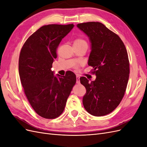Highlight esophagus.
<instances>
[{
	"instance_id": "1",
	"label": "esophagus",
	"mask_w": 147,
	"mask_h": 147,
	"mask_svg": "<svg viewBox=\"0 0 147 147\" xmlns=\"http://www.w3.org/2000/svg\"><path fill=\"white\" fill-rule=\"evenodd\" d=\"M76 83H77V84H80V77L79 76H77V82H76Z\"/></svg>"
}]
</instances>
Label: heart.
<instances>
[{
    "label": "heart",
    "mask_w": 147,
    "mask_h": 147,
    "mask_svg": "<svg viewBox=\"0 0 147 147\" xmlns=\"http://www.w3.org/2000/svg\"><path fill=\"white\" fill-rule=\"evenodd\" d=\"M82 44H86L87 45L86 42L83 38H77L74 41V45H82Z\"/></svg>",
    "instance_id": "b5f03b06"
}]
</instances>
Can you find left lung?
I'll use <instances>...</instances> for the list:
<instances>
[{"label": "left lung", "instance_id": "8db88e82", "mask_svg": "<svg viewBox=\"0 0 147 147\" xmlns=\"http://www.w3.org/2000/svg\"><path fill=\"white\" fill-rule=\"evenodd\" d=\"M91 43L88 65L96 75L94 81L80 78L86 88L83 104L87 112L96 117L104 116L116 109L126 91L129 75V62L121 39L99 22L77 24Z\"/></svg>", "mask_w": 147, "mask_h": 147}]
</instances>
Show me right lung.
<instances>
[{"label": "right lung", "mask_w": 147, "mask_h": 147, "mask_svg": "<svg viewBox=\"0 0 147 147\" xmlns=\"http://www.w3.org/2000/svg\"><path fill=\"white\" fill-rule=\"evenodd\" d=\"M74 26H43L30 35L21 50L19 74L22 86L30 105L43 118L60 116L76 83L74 73L56 77L51 70L57 47Z\"/></svg>", "instance_id": "1"}]
</instances>
